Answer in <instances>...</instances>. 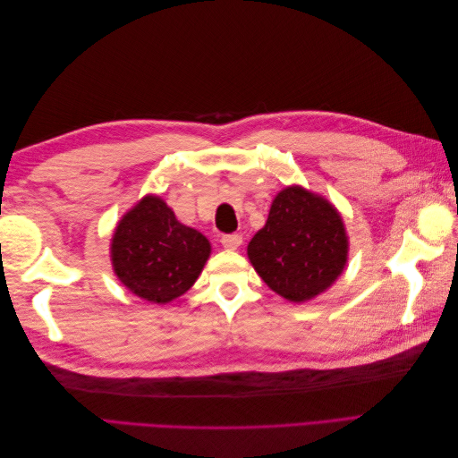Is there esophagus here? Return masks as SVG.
<instances>
[{
  "instance_id": "obj_1",
  "label": "esophagus",
  "mask_w": 458,
  "mask_h": 458,
  "mask_svg": "<svg viewBox=\"0 0 458 458\" xmlns=\"http://www.w3.org/2000/svg\"><path fill=\"white\" fill-rule=\"evenodd\" d=\"M219 242L224 244L227 250H237V248L242 244V234L239 233H229V234H224V237L219 239Z\"/></svg>"
}]
</instances>
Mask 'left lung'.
Segmentation results:
<instances>
[{"label":"left lung","instance_id":"1","mask_svg":"<svg viewBox=\"0 0 458 458\" xmlns=\"http://www.w3.org/2000/svg\"><path fill=\"white\" fill-rule=\"evenodd\" d=\"M348 239L338 212L301 187L281 191L267 224L248 244V258L271 290L290 301L323 293L342 273Z\"/></svg>","mask_w":458,"mask_h":458}]
</instances>
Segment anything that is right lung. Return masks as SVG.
I'll use <instances>...</instances> for the list:
<instances>
[{
    "mask_svg": "<svg viewBox=\"0 0 458 458\" xmlns=\"http://www.w3.org/2000/svg\"><path fill=\"white\" fill-rule=\"evenodd\" d=\"M210 242L185 227L158 197H145L123 216L113 239L118 279L143 300L165 303L195 284Z\"/></svg>",
    "mask_w": 458,
    "mask_h": 458,
    "instance_id": "add662e5",
    "label": "right lung"
}]
</instances>
